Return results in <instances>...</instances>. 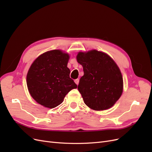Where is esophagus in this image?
Listing matches in <instances>:
<instances>
[{
	"label": "esophagus",
	"mask_w": 152,
	"mask_h": 152,
	"mask_svg": "<svg viewBox=\"0 0 152 152\" xmlns=\"http://www.w3.org/2000/svg\"><path fill=\"white\" fill-rule=\"evenodd\" d=\"M75 84H76L77 85H78V84H79V79H75Z\"/></svg>",
	"instance_id": "esophagus-1"
}]
</instances>
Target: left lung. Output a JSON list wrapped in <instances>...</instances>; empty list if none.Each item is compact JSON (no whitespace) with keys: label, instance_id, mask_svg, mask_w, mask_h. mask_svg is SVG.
<instances>
[{"label":"left lung","instance_id":"8db88e82","mask_svg":"<svg viewBox=\"0 0 152 152\" xmlns=\"http://www.w3.org/2000/svg\"><path fill=\"white\" fill-rule=\"evenodd\" d=\"M77 60L83 66L78 90L85 104L97 111L113 107L123 91L122 73L113 59L104 53L91 50L79 52Z\"/></svg>","mask_w":152,"mask_h":152}]
</instances>
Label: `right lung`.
<instances>
[{
	"label": "right lung",
	"mask_w": 152,
	"mask_h": 152,
	"mask_svg": "<svg viewBox=\"0 0 152 152\" xmlns=\"http://www.w3.org/2000/svg\"><path fill=\"white\" fill-rule=\"evenodd\" d=\"M68 54L61 50L45 52L31 64L26 75L29 93L37 103L53 108L60 104L77 84L70 77Z\"/></svg>",
	"instance_id": "1"
}]
</instances>
